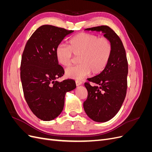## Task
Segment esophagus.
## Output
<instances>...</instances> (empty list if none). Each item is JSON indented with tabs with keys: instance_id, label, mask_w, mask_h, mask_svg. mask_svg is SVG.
<instances>
[{
	"instance_id": "obj_1",
	"label": "esophagus",
	"mask_w": 152,
	"mask_h": 152,
	"mask_svg": "<svg viewBox=\"0 0 152 152\" xmlns=\"http://www.w3.org/2000/svg\"><path fill=\"white\" fill-rule=\"evenodd\" d=\"M75 83H76L77 86H80L82 84V82L80 80H76L75 81Z\"/></svg>"
}]
</instances>
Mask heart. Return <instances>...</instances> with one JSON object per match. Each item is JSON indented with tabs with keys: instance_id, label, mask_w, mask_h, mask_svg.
I'll return each mask as SVG.
<instances>
[{
	"instance_id": "obj_1",
	"label": "heart",
	"mask_w": 152,
	"mask_h": 152,
	"mask_svg": "<svg viewBox=\"0 0 152 152\" xmlns=\"http://www.w3.org/2000/svg\"><path fill=\"white\" fill-rule=\"evenodd\" d=\"M112 52L110 40L89 33H80L69 41V45L59 44L56 49L58 63L63 66L71 65L75 56H79L77 66L67 68V77L80 80L88 75L102 72L107 66Z\"/></svg>"
}]
</instances>
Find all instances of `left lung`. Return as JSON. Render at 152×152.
Instances as JSON below:
<instances>
[{
	"mask_svg": "<svg viewBox=\"0 0 152 152\" xmlns=\"http://www.w3.org/2000/svg\"><path fill=\"white\" fill-rule=\"evenodd\" d=\"M85 30L102 31L112 45L107 66L99 75L87 79L95 86H91L89 82L84 84L88 95L83 105L87 116L95 122H107L118 113L126 98L128 73L126 50L119 37L108 26Z\"/></svg>",
	"mask_w": 152,
	"mask_h": 152,
	"instance_id": "1",
	"label": "left lung"
}]
</instances>
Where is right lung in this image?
<instances>
[{
    "instance_id": "1",
    "label": "right lung",
    "mask_w": 152,
    "mask_h": 152,
    "mask_svg": "<svg viewBox=\"0 0 152 152\" xmlns=\"http://www.w3.org/2000/svg\"><path fill=\"white\" fill-rule=\"evenodd\" d=\"M73 30L52 25L40 26L27 41L21 57L20 77L26 102L35 115L45 121L60 115L67 92L76 88L75 82L56 80L65 71L59 65L56 49Z\"/></svg>"
}]
</instances>
